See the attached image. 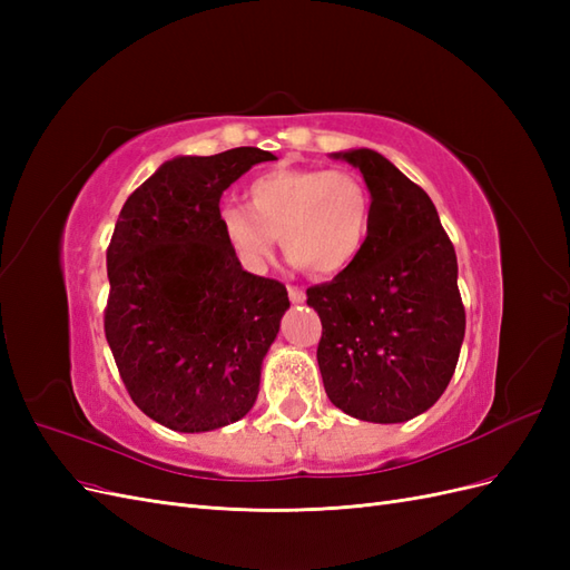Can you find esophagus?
Here are the masks:
<instances>
[{"label": "esophagus", "instance_id": "esophagus-1", "mask_svg": "<svg viewBox=\"0 0 570 570\" xmlns=\"http://www.w3.org/2000/svg\"><path fill=\"white\" fill-rule=\"evenodd\" d=\"M287 295H289V302L292 304H302L304 302V289L297 287V285H287Z\"/></svg>", "mask_w": 570, "mask_h": 570}]
</instances>
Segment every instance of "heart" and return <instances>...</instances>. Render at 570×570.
I'll use <instances>...</instances> for the list:
<instances>
[{"instance_id":"heart-1","label":"heart","mask_w":570,"mask_h":570,"mask_svg":"<svg viewBox=\"0 0 570 570\" xmlns=\"http://www.w3.org/2000/svg\"><path fill=\"white\" fill-rule=\"evenodd\" d=\"M246 206H223L220 230L247 268H264L281 243L316 278H335L364 254L373 199L350 170L275 168L254 178Z\"/></svg>"}]
</instances>
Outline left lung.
Instances as JSON below:
<instances>
[{
  "label": "left lung",
  "mask_w": 570,
  "mask_h": 570,
  "mask_svg": "<svg viewBox=\"0 0 570 570\" xmlns=\"http://www.w3.org/2000/svg\"><path fill=\"white\" fill-rule=\"evenodd\" d=\"M371 189V233L358 262L306 289L321 316L318 368L331 402L371 423H402L450 385L465 333L456 252L435 204L383 154L352 149Z\"/></svg>",
  "instance_id": "8db88e82"
}]
</instances>
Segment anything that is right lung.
<instances>
[{
    "label": "right lung",
    "instance_id": "1",
    "mask_svg": "<svg viewBox=\"0 0 570 570\" xmlns=\"http://www.w3.org/2000/svg\"><path fill=\"white\" fill-rule=\"evenodd\" d=\"M271 151L237 147L166 161L126 199L107 249L105 335L135 406L178 433L235 423L289 306L243 271L220 230V195Z\"/></svg>",
    "mask_w": 570,
    "mask_h": 570
}]
</instances>
